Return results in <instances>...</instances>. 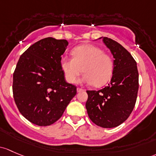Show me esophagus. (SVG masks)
<instances>
[{"instance_id": "esophagus-1", "label": "esophagus", "mask_w": 156, "mask_h": 156, "mask_svg": "<svg viewBox=\"0 0 156 156\" xmlns=\"http://www.w3.org/2000/svg\"><path fill=\"white\" fill-rule=\"evenodd\" d=\"M83 90H84L81 89V88H79V87L77 88V92H78V93H80V92H82Z\"/></svg>"}]
</instances>
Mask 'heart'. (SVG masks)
<instances>
[{
  "label": "heart",
  "instance_id": "b5f03b06",
  "mask_svg": "<svg viewBox=\"0 0 156 156\" xmlns=\"http://www.w3.org/2000/svg\"><path fill=\"white\" fill-rule=\"evenodd\" d=\"M73 58L63 57L60 68L69 82H76L81 72V81L100 87L105 84L112 75L114 63L111 57L96 45L86 44L72 51Z\"/></svg>",
  "mask_w": 156,
  "mask_h": 156
}]
</instances>
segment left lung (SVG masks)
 <instances>
[{
  "label": "left lung",
  "instance_id": "8db88e82",
  "mask_svg": "<svg viewBox=\"0 0 156 156\" xmlns=\"http://www.w3.org/2000/svg\"><path fill=\"white\" fill-rule=\"evenodd\" d=\"M114 56L111 82L99 90H87L86 108L92 122L102 128L117 127L125 122L135 105L138 91V71L133 57L123 46L108 37H101Z\"/></svg>",
  "mask_w": 156,
  "mask_h": 156
}]
</instances>
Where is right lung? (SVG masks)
<instances>
[{
    "label": "right lung",
    "mask_w": 156,
    "mask_h": 156,
    "mask_svg": "<svg viewBox=\"0 0 156 156\" xmlns=\"http://www.w3.org/2000/svg\"><path fill=\"white\" fill-rule=\"evenodd\" d=\"M68 44L66 39H41L21 55L16 65L15 102L21 114L35 125L55 123L76 95V87L65 81L60 64Z\"/></svg>",
    "instance_id": "right-lung-1"
}]
</instances>
